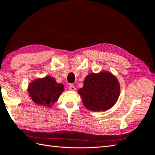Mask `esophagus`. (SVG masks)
I'll return each mask as SVG.
<instances>
[{"label":"esophagus","mask_w":155,"mask_h":155,"mask_svg":"<svg viewBox=\"0 0 155 155\" xmlns=\"http://www.w3.org/2000/svg\"><path fill=\"white\" fill-rule=\"evenodd\" d=\"M69 90L71 91H76V87H75L74 85H71L69 86Z\"/></svg>","instance_id":"obj_1"}]
</instances>
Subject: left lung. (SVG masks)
<instances>
[{"instance_id": "8db88e82", "label": "left lung", "mask_w": 155, "mask_h": 155, "mask_svg": "<svg viewBox=\"0 0 155 155\" xmlns=\"http://www.w3.org/2000/svg\"><path fill=\"white\" fill-rule=\"evenodd\" d=\"M117 78L109 72L89 74L78 90L83 104L87 109L94 112L107 110L116 104L120 92Z\"/></svg>"}]
</instances>
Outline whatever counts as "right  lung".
I'll use <instances>...</instances> for the list:
<instances>
[{
	"label": "right lung",
	"mask_w": 155,
	"mask_h": 155,
	"mask_svg": "<svg viewBox=\"0 0 155 155\" xmlns=\"http://www.w3.org/2000/svg\"><path fill=\"white\" fill-rule=\"evenodd\" d=\"M63 91V84L58 83L50 76L35 79L30 83L28 88V92L33 101L37 105L48 107L58 101Z\"/></svg>",
	"instance_id": "right-lung-1"
}]
</instances>
